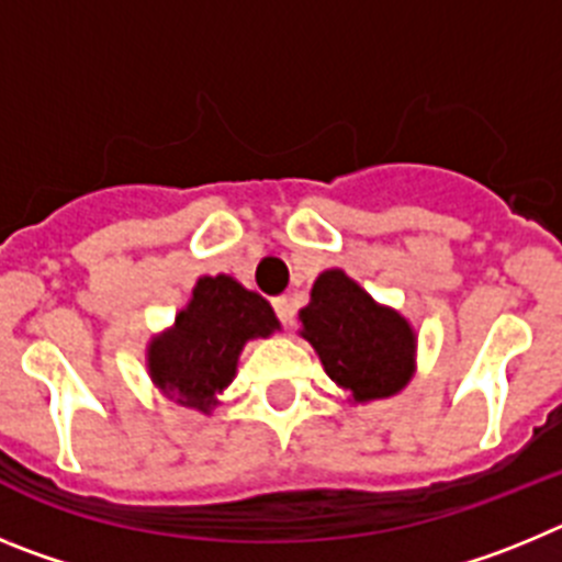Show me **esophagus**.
Masks as SVG:
<instances>
[{"mask_svg": "<svg viewBox=\"0 0 562 562\" xmlns=\"http://www.w3.org/2000/svg\"><path fill=\"white\" fill-rule=\"evenodd\" d=\"M272 310H276V315H278V321H281V324H284V326L292 324V315H295V310H292L290 297H286V295L276 297V301H272Z\"/></svg>", "mask_w": 562, "mask_h": 562, "instance_id": "esophagus-1", "label": "esophagus"}]
</instances>
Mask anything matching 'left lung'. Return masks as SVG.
I'll use <instances>...</instances> for the list:
<instances>
[{
	"label": "left lung",
	"mask_w": 562,
	"mask_h": 562,
	"mask_svg": "<svg viewBox=\"0 0 562 562\" xmlns=\"http://www.w3.org/2000/svg\"><path fill=\"white\" fill-rule=\"evenodd\" d=\"M301 337L326 374L355 402L394 396L414 376L416 335L400 312L380 306L342 270H326L301 310Z\"/></svg>",
	"instance_id": "left-lung-1"
}]
</instances>
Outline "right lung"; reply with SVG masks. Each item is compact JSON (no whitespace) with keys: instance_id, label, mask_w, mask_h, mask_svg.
<instances>
[{"instance_id":"right-lung-1","label":"right lung","mask_w":562,"mask_h":562,"mask_svg":"<svg viewBox=\"0 0 562 562\" xmlns=\"http://www.w3.org/2000/svg\"><path fill=\"white\" fill-rule=\"evenodd\" d=\"M276 329V312L258 292L231 276H205L171 329L148 346V374L162 394L207 414L236 376L245 342Z\"/></svg>"}]
</instances>
